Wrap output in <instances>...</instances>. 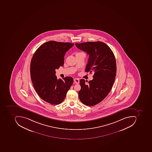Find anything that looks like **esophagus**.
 Segmentation results:
<instances>
[{
  "instance_id": "34e87169",
  "label": "esophagus",
  "mask_w": 152,
  "mask_h": 152,
  "mask_svg": "<svg viewBox=\"0 0 152 152\" xmlns=\"http://www.w3.org/2000/svg\"><path fill=\"white\" fill-rule=\"evenodd\" d=\"M74 82L75 83L78 84L80 83V80H78V78H75L74 79Z\"/></svg>"
}]
</instances>
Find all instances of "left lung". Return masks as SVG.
Segmentation results:
<instances>
[{
    "label": "left lung",
    "instance_id": "left-lung-1",
    "mask_svg": "<svg viewBox=\"0 0 152 152\" xmlns=\"http://www.w3.org/2000/svg\"><path fill=\"white\" fill-rule=\"evenodd\" d=\"M75 45L89 55L86 72H94L93 79L88 84L83 79L80 80L79 98L83 104L94 106L102 101L112 88L116 76L115 57L111 49L103 42H87Z\"/></svg>",
    "mask_w": 152,
    "mask_h": 152
}]
</instances>
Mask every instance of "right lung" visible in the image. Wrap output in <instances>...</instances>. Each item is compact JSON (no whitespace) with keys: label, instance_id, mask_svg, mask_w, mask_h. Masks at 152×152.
I'll list each match as a JSON object with an SVG mask.
<instances>
[{"label":"right lung","instance_id":"right-lung-1","mask_svg":"<svg viewBox=\"0 0 152 152\" xmlns=\"http://www.w3.org/2000/svg\"><path fill=\"white\" fill-rule=\"evenodd\" d=\"M74 45L49 41L41 45L32 58L30 74L33 86L39 97L51 104L63 102L74 82L70 77L58 80L55 75V70L64 65L66 53Z\"/></svg>","mask_w":152,"mask_h":152}]
</instances>
